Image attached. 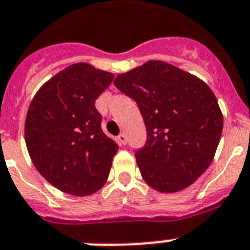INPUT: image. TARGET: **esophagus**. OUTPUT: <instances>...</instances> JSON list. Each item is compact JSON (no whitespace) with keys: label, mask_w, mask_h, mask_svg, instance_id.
<instances>
[{"label":"esophagus","mask_w":250,"mask_h":250,"mask_svg":"<svg viewBox=\"0 0 250 250\" xmlns=\"http://www.w3.org/2000/svg\"><path fill=\"white\" fill-rule=\"evenodd\" d=\"M118 141L121 145H125V144H127V137H125V133H121V135L118 136Z\"/></svg>","instance_id":"1"}]
</instances>
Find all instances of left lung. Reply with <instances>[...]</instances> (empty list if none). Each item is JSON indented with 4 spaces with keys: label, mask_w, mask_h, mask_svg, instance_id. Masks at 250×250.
<instances>
[{
    "label": "left lung",
    "mask_w": 250,
    "mask_h": 250,
    "mask_svg": "<svg viewBox=\"0 0 250 250\" xmlns=\"http://www.w3.org/2000/svg\"><path fill=\"white\" fill-rule=\"evenodd\" d=\"M133 99L146 127V144L135 153L145 182L176 192L198 180L212 163L224 118L209 87L190 73L150 60L114 79Z\"/></svg>",
    "instance_id": "8db88e82"
}]
</instances>
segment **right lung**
<instances>
[{
	"instance_id": "1",
	"label": "right lung",
	"mask_w": 250,
	"mask_h": 250,
	"mask_svg": "<svg viewBox=\"0 0 250 250\" xmlns=\"http://www.w3.org/2000/svg\"><path fill=\"white\" fill-rule=\"evenodd\" d=\"M114 76L77 62L41 87L25 119V144L37 171L60 191L91 195L104 186L118 145L101 129L95 101Z\"/></svg>"
}]
</instances>
